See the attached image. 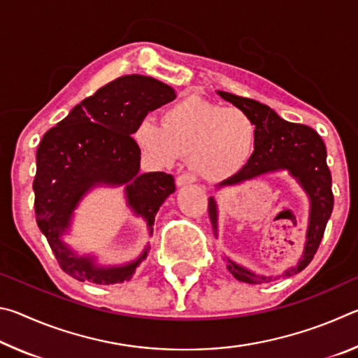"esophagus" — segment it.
I'll use <instances>...</instances> for the list:
<instances>
[{
  "label": "esophagus",
  "mask_w": 358,
  "mask_h": 358,
  "mask_svg": "<svg viewBox=\"0 0 358 358\" xmlns=\"http://www.w3.org/2000/svg\"><path fill=\"white\" fill-rule=\"evenodd\" d=\"M175 183L177 186H187V185H192L194 183V177L189 173H183V175H178L177 180H175Z\"/></svg>",
  "instance_id": "esophagus-1"
}]
</instances>
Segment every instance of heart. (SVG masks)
<instances>
[{
	"mask_svg": "<svg viewBox=\"0 0 358 358\" xmlns=\"http://www.w3.org/2000/svg\"><path fill=\"white\" fill-rule=\"evenodd\" d=\"M134 138L151 161L172 166L189 156L194 173L205 181H224L243 171L257 145V124L245 110L222 107L197 94L169 106L162 121L143 118Z\"/></svg>",
	"mask_w": 358,
	"mask_h": 358,
	"instance_id": "1",
	"label": "heart"
}]
</instances>
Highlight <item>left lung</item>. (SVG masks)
Returning <instances> with one entry per match:
<instances>
[{
  "label": "left lung",
  "mask_w": 358,
  "mask_h": 358,
  "mask_svg": "<svg viewBox=\"0 0 358 358\" xmlns=\"http://www.w3.org/2000/svg\"><path fill=\"white\" fill-rule=\"evenodd\" d=\"M217 94L251 115L257 124V145L251 161L243 171L234 175L232 178L224 180L217 187L237 186L266 173L287 171L310 199V221H308L303 256L296 266L284 271L282 276L300 273L316 254L333 210L331 173L327 166L325 143L310 126L289 123L268 106L226 92H217ZM208 215L213 232L217 237V205L215 197L208 199ZM227 270L235 280L241 282L262 284L271 281V276L256 275L230 259H227Z\"/></svg>",
  "instance_id": "left-lung-1"
}]
</instances>
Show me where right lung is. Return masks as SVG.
<instances>
[{
  "label": "right lung",
  "instance_id": "obj_1",
  "mask_svg": "<svg viewBox=\"0 0 358 358\" xmlns=\"http://www.w3.org/2000/svg\"><path fill=\"white\" fill-rule=\"evenodd\" d=\"M175 90L147 76H123L83 99L48 129L36 153L33 181L36 222L64 273L78 281L117 284L129 281L150 246L136 260L101 266L94 256H78L63 241L78 202L92 187L126 185V201L147 221L150 235L157 210L175 192L164 172L138 173L141 148L131 136L148 112L175 99Z\"/></svg>",
  "mask_w": 358,
  "mask_h": 358
}]
</instances>
